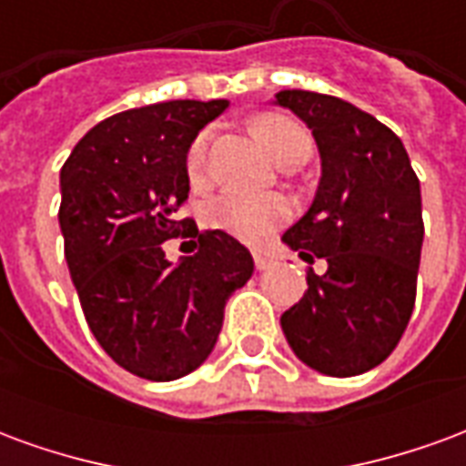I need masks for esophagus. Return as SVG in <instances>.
Masks as SVG:
<instances>
[{
	"instance_id": "obj_1",
	"label": "esophagus",
	"mask_w": 466,
	"mask_h": 466,
	"mask_svg": "<svg viewBox=\"0 0 466 466\" xmlns=\"http://www.w3.org/2000/svg\"><path fill=\"white\" fill-rule=\"evenodd\" d=\"M254 264H257L259 272H264V269L272 267V257H267V254H254Z\"/></svg>"
}]
</instances>
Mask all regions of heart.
Masks as SVG:
<instances>
[{"label": "heart", "mask_w": 466, "mask_h": 466, "mask_svg": "<svg viewBox=\"0 0 466 466\" xmlns=\"http://www.w3.org/2000/svg\"><path fill=\"white\" fill-rule=\"evenodd\" d=\"M254 132L277 162L289 157L297 147L312 144L309 134L289 116H262L254 122ZM207 147H209V132H202L197 134V139L187 152V174L192 177V182H199L204 177ZM204 217L209 227L232 234L242 242H262L279 224L292 217V207L279 194L254 197V194L242 192H222L207 202Z\"/></svg>", "instance_id": "heart-1"}]
</instances>
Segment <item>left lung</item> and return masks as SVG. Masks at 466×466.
<instances>
[{"label":"left lung","mask_w":466,"mask_h":466,"mask_svg":"<svg viewBox=\"0 0 466 466\" xmlns=\"http://www.w3.org/2000/svg\"><path fill=\"white\" fill-rule=\"evenodd\" d=\"M274 105L312 129L322 162L312 204L282 242L304 262H327L322 277L307 274L282 332L307 367L354 377L390 357L414 309L420 179L400 137L339 96L284 89Z\"/></svg>","instance_id":"8db88e82"}]
</instances>
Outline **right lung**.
I'll return each mask as SVG.
<instances>
[{
  "instance_id": "1",
  "label": "right lung",
  "mask_w": 466,
  "mask_h": 466,
  "mask_svg": "<svg viewBox=\"0 0 466 466\" xmlns=\"http://www.w3.org/2000/svg\"><path fill=\"white\" fill-rule=\"evenodd\" d=\"M227 106L174 99L119 112L79 139L59 174V227L86 324L142 380L197 370L222 332L224 304L254 272L234 237L174 217L189 194L187 152ZM179 231L200 247L172 265L161 244Z\"/></svg>"
}]
</instances>
